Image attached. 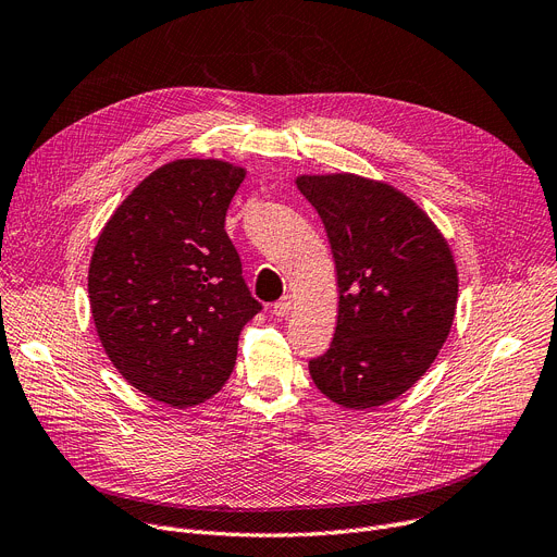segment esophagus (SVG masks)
<instances>
[{"label": "esophagus", "instance_id": "esophagus-1", "mask_svg": "<svg viewBox=\"0 0 557 557\" xmlns=\"http://www.w3.org/2000/svg\"><path fill=\"white\" fill-rule=\"evenodd\" d=\"M290 309H294V302H290L288 296H284L282 300H277V302L273 305V313H275L277 318H286V315L290 313Z\"/></svg>", "mask_w": 557, "mask_h": 557}]
</instances>
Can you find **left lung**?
Masks as SVG:
<instances>
[{
  "label": "left lung",
  "mask_w": 557,
  "mask_h": 557,
  "mask_svg": "<svg viewBox=\"0 0 557 557\" xmlns=\"http://www.w3.org/2000/svg\"><path fill=\"white\" fill-rule=\"evenodd\" d=\"M336 261L338 320L309 361L318 391L345 408L382 406L411 388L449 336L458 273L443 234L386 183L352 173L300 175Z\"/></svg>",
  "instance_id": "left-lung-1"
}]
</instances>
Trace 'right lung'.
Returning <instances> with one entry per match:
<instances>
[{
    "label": "right lung",
    "instance_id": "obj_1",
    "mask_svg": "<svg viewBox=\"0 0 557 557\" xmlns=\"http://www.w3.org/2000/svg\"><path fill=\"white\" fill-rule=\"evenodd\" d=\"M246 171L221 160H175L116 208L87 275L106 355L128 384L171 406H194L227 382L239 332L261 311L225 232Z\"/></svg>",
    "mask_w": 557,
    "mask_h": 557
}]
</instances>
